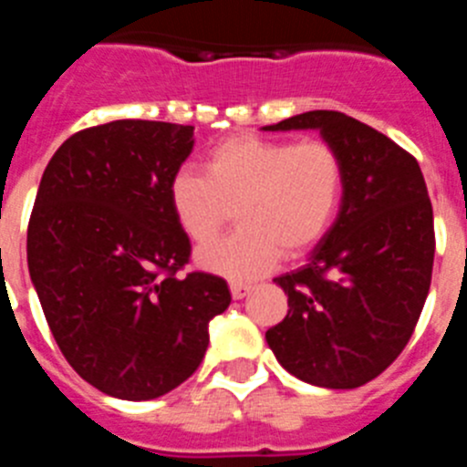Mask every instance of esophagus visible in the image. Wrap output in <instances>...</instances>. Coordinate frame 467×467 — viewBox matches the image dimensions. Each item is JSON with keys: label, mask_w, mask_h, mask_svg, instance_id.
<instances>
[{"label": "esophagus", "mask_w": 467, "mask_h": 467, "mask_svg": "<svg viewBox=\"0 0 467 467\" xmlns=\"http://www.w3.org/2000/svg\"><path fill=\"white\" fill-rule=\"evenodd\" d=\"M229 287H231V296H234V299H243V296H247V295H250V290H253V285L236 283V280H234Z\"/></svg>", "instance_id": "esophagus-1"}]
</instances>
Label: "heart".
I'll use <instances>...</instances> for the list:
<instances>
[{
    "label": "heart",
    "mask_w": 467,
    "mask_h": 467,
    "mask_svg": "<svg viewBox=\"0 0 467 467\" xmlns=\"http://www.w3.org/2000/svg\"><path fill=\"white\" fill-rule=\"evenodd\" d=\"M203 172L172 177L171 208L193 243H207L237 210L242 229L196 253L201 269L231 280L266 274L283 250L308 253L327 236L344 201V159L325 140L234 135L208 151Z\"/></svg>",
    "instance_id": "obj_1"
}]
</instances>
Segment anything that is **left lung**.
Masks as SVG:
<instances>
[{"label":"left lung","instance_id":"8db88e82","mask_svg":"<svg viewBox=\"0 0 467 467\" xmlns=\"http://www.w3.org/2000/svg\"><path fill=\"white\" fill-rule=\"evenodd\" d=\"M316 128L339 151V217L301 269L275 278L287 316L266 332L280 365L320 388H358L393 365L426 304L435 226L410 151L341 111L316 109L266 130Z\"/></svg>","mask_w":467,"mask_h":467}]
</instances>
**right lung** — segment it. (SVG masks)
Masks as SVG:
<instances>
[{"instance_id": "add662e5", "label": "right lung", "mask_w": 467, "mask_h": 467, "mask_svg": "<svg viewBox=\"0 0 467 467\" xmlns=\"http://www.w3.org/2000/svg\"><path fill=\"white\" fill-rule=\"evenodd\" d=\"M192 150L193 126L121 119L65 140L41 175L30 278L65 360L111 398L187 381L231 304L220 275L180 274L192 243L168 192Z\"/></svg>"}]
</instances>
